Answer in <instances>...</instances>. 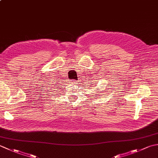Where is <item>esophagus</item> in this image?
Segmentation results:
<instances>
[{
    "label": "esophagus",
    "instance_id": "esophagus-1",
    "mask_svg": "<svg viewBox=\"0 0 158 158\" xmlns=\"http://www.w3.org/2000/svg\"><path fill=\"white\" fill-rule=\"evenodd\" d=\"M70 83H73V84H77V81L75 79H72L70 80Z\"/></svg>",
    "mask_w": 158,
    "mask_h": 158
}]
</instances>
